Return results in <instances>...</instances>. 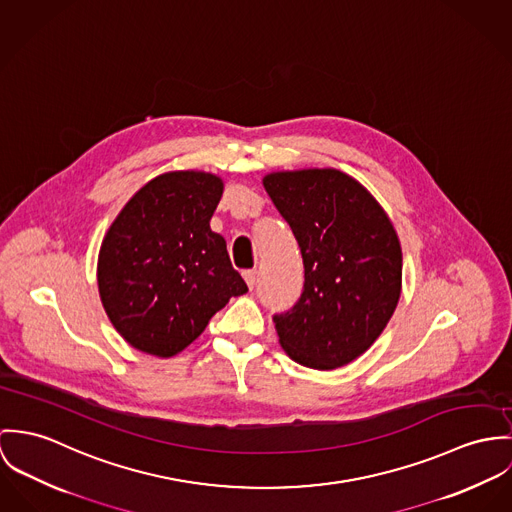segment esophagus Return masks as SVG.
<instances>
[{
	"label": "esophagus",
	"mask_w": 512,
	"mask_h": 512,
	"mask_svg": "<svg viewBox=\"0 0 512 512\" xmlns=\"http://www.w3.org/2000/svg\"><path fill=\"white\" fill-rule=\"evenodd\" d=\"M243 279H245V283H247L249 288H253L255 283H257V271H245V273H243Z\"/></svg>",
	"instance_id": "1"
}]
</instances>
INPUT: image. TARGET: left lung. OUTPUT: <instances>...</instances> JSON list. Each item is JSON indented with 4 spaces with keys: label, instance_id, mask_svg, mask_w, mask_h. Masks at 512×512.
<instances>
[{
    "label": "left lung",
    "instance_id": "1",
    "mask_svg": "<svg viewBox=\"0 0 512 512\" xmlns=\"http://www.w3.org/2000/svg\"><path fill=\"white\" fill-rule=\"evenodd\" d=\"M263 186L292 229L304 290L275 328L286 355L332 371L365 353L402 292L397 231L375 196L338 169L269 172Z\"/></svg>",
    "mask_w": 512,
    "mask_h": 512
}]
</instances>
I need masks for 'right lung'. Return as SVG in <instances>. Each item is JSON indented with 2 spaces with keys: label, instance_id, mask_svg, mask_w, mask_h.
I'll return each instance as SVG.
<instances>
[{
  "label": "right lung",
  "instance_id": "1",
  "mask_svg": "<svg viewBox=\"0 0 512 512\" xmlns=\"http://www.w3.org/2000/svg\"><path fill=\"white\" fill-rule=\"evenodd\" d=\"M224 180L165 172L141 186L104 235L98 290L117 334L135 349L172 357L186 349L247 284L210 220Z\"/></svg>",
  "mask_w": 512,
  "mask_h": 512
}]
</instances>
